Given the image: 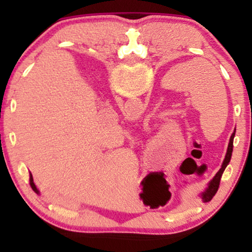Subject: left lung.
Here are the masks:
<instances>
[{"instance_id":"1","label":"left lung","mask_w":252,"mask_h":252,"mask_svg":"<svg viewBox=\"0 0 252 252\" xmlns=\"http://www.w3.org/2000/svg\"><path fill=\"white\" fill-rule=\"evenodd\" d=\"M227 97H228V94H227ZM228 98H230V97H228ZM233 137H235V132H233V134L231 135V137H230V142H228V146H227L226 155H225L224 161H222L221 168L218 170V173H217L216 176H215V178H213L212 181H218V180H220L221 174H222V173H224V170H225V168H226V166L228 164V162H230L231 155H232V148H233Z\"/></svg>"}]
</instances>
